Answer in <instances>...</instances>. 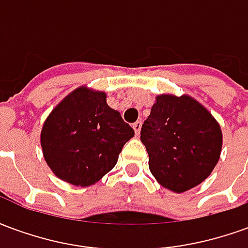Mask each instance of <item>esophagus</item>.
I'll use <instances>...</instances> for the list:
<instances>
[{"mask_svg":"<svg viewBox=\"0 0 248 248\" xmlns=\"http://www.w3.org/2000/svg\"><path fill=\"white\" fill-rule=\"evenodd\" d=\"M140 127H142V121H137L135 124H133V129H134L135 134H137V135L140 134Z\"/></svg>","mask_w":248,"mask_h":248,"instance_id":"obj_1","label":"esophagus"}]
</instances>
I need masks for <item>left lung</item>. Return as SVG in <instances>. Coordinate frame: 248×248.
<instances>
[{"mask_svg":"<svg viewBox=\"0 0 248 248\" xmlns=\"http://www.w3.org/2000/svg\"><path fill=\"white\" fill-rule=\"evenodd\" d=\"M140 140L156 181L171 191L185 192L202 183L217 166L222 130L194 98L162 94L142 124Z\"/></svg>","mask_w":248,"mask_h":248,"instance_id":"1","label":"left lung"}]
</instances>
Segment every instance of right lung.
<instances>
[{
    "label": "right lung",
    "mask_w": 248,
    "mask_h": 248,
    "mask_svg": "<svg viewBox=\"0 0 248 248\" xmlns=\"http://www.w3.org/2000/svg\"><path fill=\"white\" fill-rule=\"evenodd\" d=\"M134 130L106 103V94L81 86L53 108L41 131V146L51 171L74 186L87 187L118 161Z\"/></svg>",
    "instance_id": "add662e5"
}]
</instances>
